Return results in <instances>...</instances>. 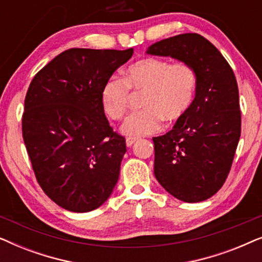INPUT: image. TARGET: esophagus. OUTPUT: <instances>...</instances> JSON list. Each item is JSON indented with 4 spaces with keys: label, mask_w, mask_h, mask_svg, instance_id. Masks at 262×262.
Wrapping results in <instances>:
<instances>
[{
    "label": "esophagus",
    "mask_w": 262,
    "mask_h": 262,
    "mask_svg": "<svg viewBox=\"0 0 262 262\" xmlns=\"http://www.w3.org/2000/svg\"><path fill=\"white\" fill-rule=\"evenodd\" d=\"M136 142H137V138H131V137L126 138V145L128 146V148H130V146H132V145H134Z\"/></svg>",
    "instance_id": "34e87169"
}]
</instances>
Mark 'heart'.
<instances>
[{"instance_id":"obj_1","label":"heart","mask_w":262,"mask_h":262,"mask_svg":"<svg viewBox=\"0 0 262 262\" xmlns=\"http://www.w3.org/2000/svg\"><path fill=\"white\" fill-rule=\"evenodd\" d=\"M130 89L145 91L143 110L132 113L121 126L131 138L151 135L162 128L163 121L173 125L184 119L194 101L196 74L189 64L154 58L139 59L127 67L124 80L112 77L102 85V108L111 119L119 120L127 112Z\"/></svg>"}]
</instances>
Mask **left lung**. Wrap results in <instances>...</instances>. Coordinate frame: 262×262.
<instances>
[{
	"label": "left lung",
	"instance_id": "obj_1",
	"mask_svg": "<svg viewBox=\"0 0 262 262\" xmlns=\"http://www.w3.org/2000/svg\"><path fill=\"white\" fill-rule=\"evenodd\" d=\"M146 53L187 63L196 74L188 113L166 135L152 138L154 173L177 199L203 202L227 180L241 136L235 74L216 46L196 33L163 39L150 45Z\"/></svg>",
	"mask_w": 262,
	"mask_h": 262
}]
</instances>
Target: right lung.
Here are the masks:
<instances>
[{
    "mask_svg": "<svg viewBox=\"0 0 262 262\" xmlns=\"http://www.w3.org/2000/svg\"><path fill=\"white\" fill-rule=\"evenodd\" d=\"M134 49H69L32 80L23 137L38 184L57 205L89 212L112 194L126 152L103 112L102 85Z\"/></svg>",
    "mask_w": 262,
    "mask_h": 262,
    "instance_id": "obj_1",
    "label": "right lung"
}]
</instances>
